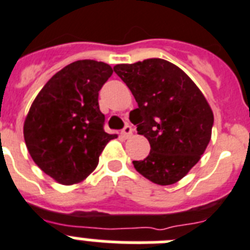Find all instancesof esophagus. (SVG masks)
Returning <instances> with one entry per match:
<instances>
[{"label":"esophagus","mask_w":250,"mask_h":250,"mask_svg":"<svg viewBox=\"0 0 250 250\" xmlns=\"http://www.w3.org/2000/svg\"><path fill=\"white\" fill-rule=\"evenodd\" d=\"M132 127H130L129 125H125V128H123L122 129V132H121V134H122V137L123 138H129L130 136H132Z\"/></svg>","instance_id":"1"}]
</instances>
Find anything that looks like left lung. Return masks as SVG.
Segmentation results:
<instances>
[{"label": "left lung", "instance_id": "8db88e82", "mask_svg": "<svg viewBox=\"0 0 250 250\" xmlns=\"http://www.w3.org/2000/svg\"><path fill=\"white\" fill-rule=\"evenodd\" d=\"M114 72L127 84L138 108L129 113L150 152L133 161L137 172L159 186L178 182L206 150L214 122L199 88L179 67L161 58L117 64Z\"/></svg>", "mask_w": 250, "mask_h": 250}]
</instances>
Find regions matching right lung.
<instances>
[{
	"label": "right lung",
	"instance_id": "1",
	"mask_svg": "<svg viewBox=\"0 0 250 250\" xmlns=\"http://www.w3.org/2000/svg\"><path fill=\"white\" fill-rule=\"evenodd\" d=\"M113 73L104 62L81 60L57 72L37 94L23 125L33 162L61 184H75L97 167L114 134L104 132L98 94Z\"/></svg>",
	"mask_w": 250,
	"mask_h": 250
}]
</instances>
